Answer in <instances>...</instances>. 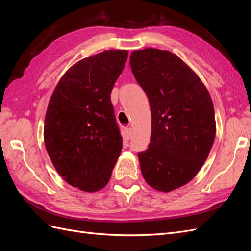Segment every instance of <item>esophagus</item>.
<instances>
[{
    "label": "esophagus",
    "mask_w": 251,
    "mask_h": 251,
    "mask_svg": "<svg viewBox=\"0 0 251 251\" xmlns=\"http://www.w3.org/2000/svg\"><path fill=\"white\" fill-rule=\"evenodd\" d=\"M132 137V128L131 127H126V139L130 140Z\"/></svg>",
    "instance_id": "esophagus-1"
}]
</instances>
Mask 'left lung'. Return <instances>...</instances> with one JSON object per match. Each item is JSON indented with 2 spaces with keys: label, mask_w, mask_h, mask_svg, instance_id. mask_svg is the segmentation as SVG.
<instances>
[{
  "label": "left lung",
  "mask_w": 251,
  "mask_h": 251,
  "mask_svg": "<svg viewBox=\"0 0 251 251\" xmlns=\"http://www.w3.org/2000/svg\"><path fill=\"white\" fill-rule=\"evenodd\" d=\"M130 65L151 113L140 170L150 186L168 193L188 183L207 159L216 136L214 104L198 75L170 51H134Z\"/></svg>",
  "instance_id": "obj_1"
}]
</instances>
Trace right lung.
Here are the masks:
<instances>
[{
	"label": "right lung",
	"instance_id": "1",
	"mask_svg": "<svg viewBox=\"0 0 251 251\" xmlns=\"http://www.w3.org/2000/svg\"><path fill=\"white\" fill-rule=\"evenodd\" d=\"M126 50H107L74 64L60 78L46 112L44 140L55 170L80 191L108 184L123 149L111 92Z\"/></svg>",
	"mask_w": 251,
	"mask_h": 251
}]
</instances>
